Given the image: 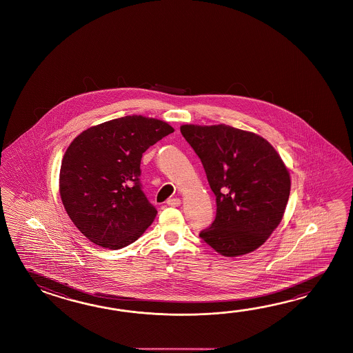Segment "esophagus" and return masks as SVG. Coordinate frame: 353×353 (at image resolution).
<instances>
[{"mask_svg": "<svg viewBox=\"0 0 353 353\" xmlns=\"http://www.w3.org/2000/svg\"><path fill=\"white\" fill-rule=\"evenodd\" d=\"M166 204L170 205V207H179L180 204H181V201H180L179 198H170V199L166 201Z\"/></svg>", "mask_w": 353, "mask_h": 353, "instance_id": "obj_1", "label": "esophagus"}]
</instances>
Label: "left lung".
<instances>
[{
	"mask_svg": "<svg viewBox=\"0 0 353 353\" xmlns=\"http://www.w3.org/2000/svg\"><path fill=\"white\" fill-rule=\"evenodd\" d=\"M180 132L216 195V219L199 237L227 257L255 251L281 222L290 194L280 155L261 136L223 123L183 125Z\"/></svg>",
	"mask_w": 353,
	"mask_h": 353,
	"instance_id": "left-lung-1",
	"label": "left lung"
}]
</instances>
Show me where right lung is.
<instances>
[{
	"label": "right lung",
	"instance_id": "right-lung-1",
	"mask_svg": "<svg viewBox=\"0 0 353 353\" xmlns=\"http://www.w3.org/2000/svg\"><path fill=\"white\" fill-rule=\"evenodd\" d=\"M174 132L164 121L126 116L87 128L61 160L59 192L68 216L101 248L135 242L158 210L143 194L140 164L145 151Z\"/></svg>",
	"mask_w": 353,
	"mask_h": 353
}]
</instances>
